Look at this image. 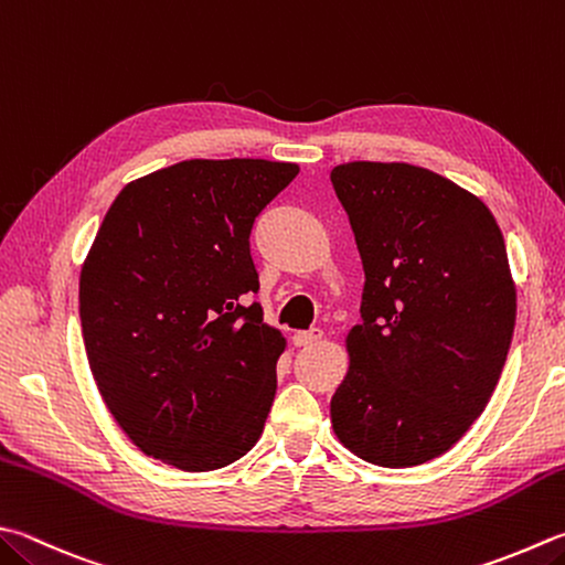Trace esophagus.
Masks as SVG:
<instances>
[{
  "instance_id": "esophagus-1",
  "label": "esophagus",
  "mask_w": 565,
  "mask_h": 565,
  "mask_svg": "<svg viewBox=\"0 0 565 565\" xmlns=\"http://www.w3.org/2000/svg\"><path fill=\"white\" fill-rule=\"evenodd\" d=\"M322 337H324L322 329H310V332H295L292 344L295 347H312L317 342H322Z\"/></svg>"
}]
</instances>
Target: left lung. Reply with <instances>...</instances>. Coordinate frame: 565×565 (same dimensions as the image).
<instances>
[{"mask_svg": "<svg viewBox=\"0 0 565 565\" xmlns=\"http://www.w3.org/2000/svg\"><path fill=\"white\" fill-rule=\"evenodd\" d=\"M332 184L366 275L332 428L371 465H423L470 430L502 376L516 322L504 236L482 199L430 169L347 162Z\"/></svg>", "mask_w": 565, "mask_h": 565, "instance_id": "obj_1", "label": "left lung"}]
</instances>
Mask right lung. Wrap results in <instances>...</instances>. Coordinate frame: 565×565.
Masks as SVG:
<instances>
[{
  "mask_svg": "<svg viewBox=\"0 0 565 565\" xmlns=\"http://www.w3.org/2000/svg\"><path fill=\"white\" fill-rule=\"evenodd\" d=\"M300 172L268 159H186L135 179L81 268L95 386L145 455L184 472L236 462L263 435L285 351L263 322L255 216Z\"/></svg>",
  "mask_w": 565,
  "mask_h": 565,
  "instance_id": "right-lung-1",
  "label": "right lung"
}]
</instances>
